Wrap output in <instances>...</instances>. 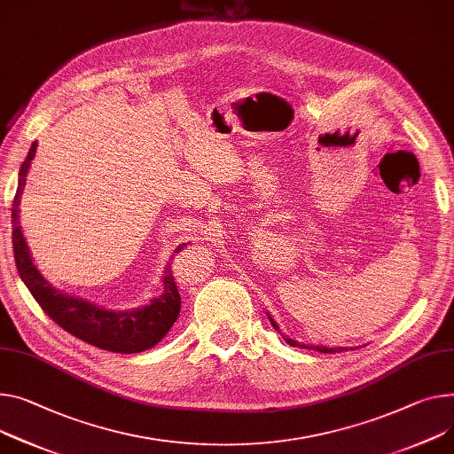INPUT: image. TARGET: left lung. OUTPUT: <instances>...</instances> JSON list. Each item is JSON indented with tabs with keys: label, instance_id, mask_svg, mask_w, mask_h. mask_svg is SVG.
Here are the masks:
<instances>
[{
	"label": "left lung",
	"instance_id": "left-lung-1",
	"mask_svg": "<svg viewBox=\"0 0 454 454\" xmlns=\"http://www.w3.org/2000/svg\"><path fill=\"white\" fill-rule=\"evenodd\" d=\"M269 320H270V324H272V327L276 329V331H280L278 329V324L269 317ZM286 338V336H284ZM286 341L289 343V345H293V347H303V348H309V347H305L303 343H298L296 340H291V338H286ZM312 348H315V351H320V353H341V351H347V348H343V347H336V348H333V347H324V345H310Z\"/></svg>",
	"mask_w": 454,
	"mask_h": 454
}]
</instances>
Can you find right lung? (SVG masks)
<instances>
[{"instance_id": "obj_1", "label": "right lung", "mask_w": 454, "mask_h": 454, "mask_svg": "<svg viewBox=\"0 0 454 454\" xmlns=\"http://www.w3.org/2000/svg\"><path fill=\"white\" fill-rule=\"evenodd\" d=\"M36 149L38 144L34 142L25 161L21 163L18 191L12 203V247L16 267L23 284L59 327L94 347L103 348V351L130 355L142 353L145 348L154 347L168 333L174 322L178 320L182 307L180 293L176 282H174L170 263H167L165 276L161 280L163 293L149 305L132 310H109L83 298L67 294L52 287L42 276L38 267L34 265L18 220L20 198L27 184V172L30 161L34 160V154H36ZM185 247L187 243H180L174 253L178 254Z\"/></svg>"}]
</instances>
